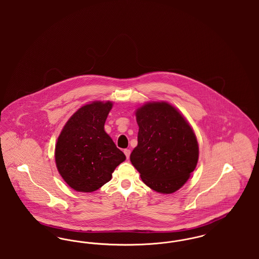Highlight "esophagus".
I'll return each instance as SVG.
<instances>
[{"instance_id": "obj_1", "label": "esophagus", "mask_w": 259, "mask_h": 259, "mask_svg": "<svg viewBox=\"0 0 259 259\" xmlns=\"http://www.w3.org/2000/svg\"><path fill=\"white\" fill-rule=\"evenodd\" d=\"M124 153H125V155H126V158H127V159H129V157H130V153H131L130 149H128V148L124 149Z\"/></svg>"}]
</instances>
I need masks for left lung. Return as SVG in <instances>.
Here are the masks:
<instances>
[{
	"label": "left lung",
	"mask_w": 259,
	"mask_h": 259,
	"mask_svg": "<svg viewBox=\"0 0 259 259\" xmlns=\"http://www.w3.org/2000/svg\"><path fill=\"white\" fill-rule=\"evenodd\" d=\"M138 146L130 160L151 189L170 194L187 182L197 165V139L185 117L166 102L148 103L136 111Z\"/></svg>",
	"instance_id": "obj_1"
}]
</instances>
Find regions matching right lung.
<instances>
[{
	"label": "right lung",
	"mask_w": 259,
	"mask_h": 259,
	"mask_svg": "<svg viewBox=\"0 0 259 259\" xmlns=\"http://www.w3.org/2000/svg\"><path fill=\"white\" fill-rule=\"evenodd\" d=\"M111 102H93L70 117L58 137L55 161L67 185L79 192H92L110 182L126 157L116 148L104 125Z\"/></svg>",
	"instance_id": "obj_1"
}]
</instances>
